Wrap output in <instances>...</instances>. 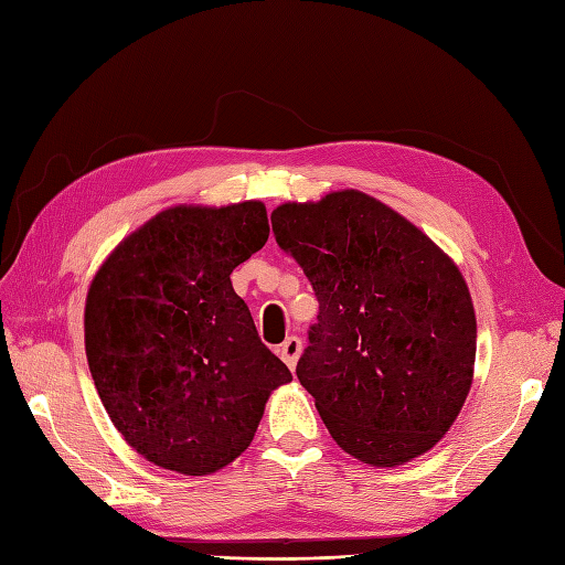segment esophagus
<instances>
[{
  "instance_id": "obj_1",
  "label": "esophagus",
  "mask_w": 565,
  "mask_h": 565,
  "mask_svg": "<svg viewBox=\"0 0 565 565\" xmlns=\"http://www.w3.org/2000/svg\"><path fill=\"white\" fill-rule=\"evenodd\" d=\"M278 355L287 363L289 370H295L299 355H301V339L299 337H287L278 349Z\"/></svg>"
}]
</instances>
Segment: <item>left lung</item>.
I'll return each instance as SVG.
<instances>
[{"instance_id": "left-lung-1", "label": "left lung", "mask_w": 565, "mask_h": 565, "mask_svg": "<svg viewBox=\"0 0 565 565\" xmlns=\"http://www.w3.org/2000/svg\"><path fill=\"white\" fill-rule=\"evenodd\" d=\"M270 221L318 299L297 377L337 446L372 467L431 450L473 377L476 316L459 268L361 191L287 202Z\"/></svg>"}]
</instances>
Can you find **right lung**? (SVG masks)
Wrapping results in <instances>:
<instances>
[{
  "mask_svg": "<svg viewBox=\"0 0 565 565\" xmlns=\"http://www.w3.org/2000/svg\"><path fill=\"white\" fill-rule=\"evenodd\" d=\"M268 241L262 202L172 207L131 233L87 295L84 344L115 429L152 465L204 476L247 450L292 372L231 273Z\"/></svg>",
  "mask_w": 565,
  "mask_h": 565,
  "instance_id": "right-lung-1",
  "label": "right lung"
}]
</instances>
